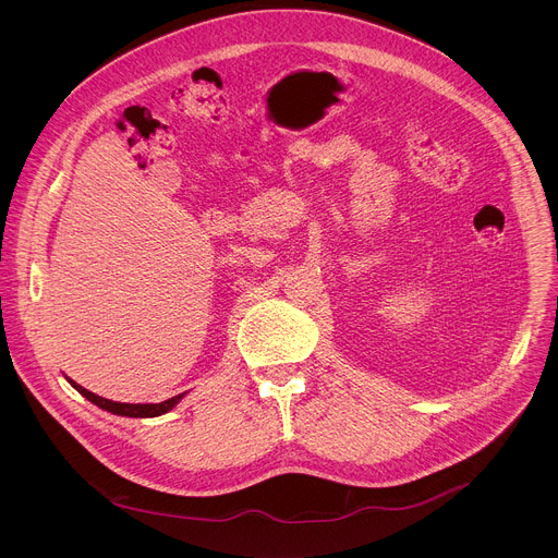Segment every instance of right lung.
<instances>
[{
  "label": "right lung",
  "instance_id": "add662e5",
  "mask_svg": "<svg viewBox=\"0 0 558 558\" xmlns=\"http://www.w3.org/2000/svg\"><path fill=\"white\" fill-rule=\"evenodd\" d=\"M78 392H82L86 400H90L93 404H97L99 409H104V411H108V413H112V415H123V417H158V415H163V413H168V411H172L179 402H181V397H183V392L181 395H174V397H170V400H166V402H161V404H121V402H112V400H106V397H99V395H95V392H90L88 388H84V386H78L76 381H72V379H68Z\"/></svg>",
  "mask_w": 558,
  "mask_h": 558
}]
</instances>
